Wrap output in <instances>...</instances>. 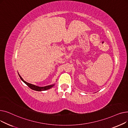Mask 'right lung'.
<instances>
[{
	"instance_id": "obj_1",
	"label": "right lung",
	"mask_w": 128,
	"mask_h": 128,
	"mask_svg": "<svg viewBox=\"0 0 128 128\" xmlns=\"http://www.w3.org/2000/svg\"><path fill=\"white\" fill-rule=\"evenodd\" d=\"M20 78H21V79L22 80V81L27 85L28 86L29 88H30L32 90H35V91H45V90H48L49 89H50L51 88H52V87L54 85V84H53V85H50V86H42V87H40V86H35V85H34V84H29L28 82H25L24 80L23 79V78L21 77V76H20L19 74H18Z\"/></svg>"
}]
</instances>
